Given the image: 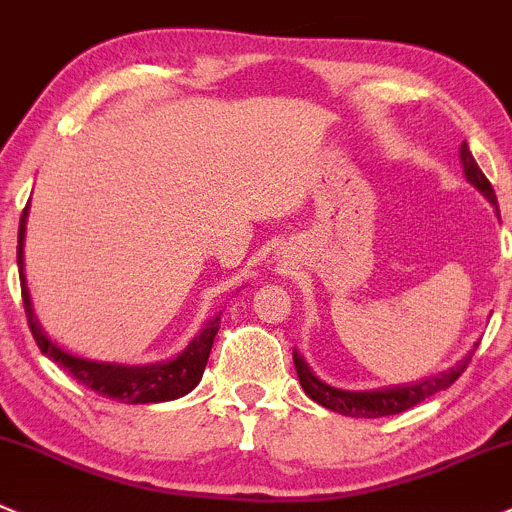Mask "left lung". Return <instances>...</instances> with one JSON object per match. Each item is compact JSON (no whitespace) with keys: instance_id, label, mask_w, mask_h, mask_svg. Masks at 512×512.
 I'll list each match as a JSON object with an SVG mask.
<instances>
[{"instance_id":"obj_1","label":"left lung","mask_w":512,"mask_h":512,"mask_svg":"<svg viewBox=\"0 0 512 512\" xmlns=\"http://www.w3.org/2000/svg\"><path fill=\"white\" fill-rule=\"evenodd\" d=\"M461 165H463V175H466L468 182L498 209V199H495L493 184L488 182V177L483 175L478 162L473 160L471 150H468L466 140L461 142ZM478 342L473 345V350L458 362L456 367H451L449 372H441L436 377L424 379V382L416 384H407V387H389V389H372V392H347V389H337L325 384L323 379L315 377L313 370L308 367V362L298 355V350H293V362H295V372H298L300 387L303 392L308 394L313 402H318L320 407L333 409L337 414L345 416H360V419H377V416H392L399 412H407V409L416 407L419 402L429 399L431 394L441 392V389H449L458 377H461L466 365L471 362L473 352H476Z\"/></svg>"}]
</instances>
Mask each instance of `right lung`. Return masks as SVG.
<instances>
[{
	"mask_svg": "<svg viewBox=\"0 0 512 512\" xmlns=\"http://www.w3.org/2000/svg\"><path fill=\"white\" fill-rule=\"evenodd\" d=\"M26 217H29V204L21 212L19 221V246H17V263H19V281H21V298H24L26 320H29L31 335H34L36 345L46 357L63 367L78 384L93 389V392L103 394V397L115 399V402L125 404H157V402H172V399L184 397L192 392L202 379L204 367H207L209 352H212L214 337L219 333V320H209L199 335L179 352L177 357L167 362H155V365H115V362H96L78 357L73 352L63 350L56 345L44 328L39 325L34 315V305H31L29 288H26L24 278V234H26Z\"/></svg>",
	"mask_w": 512,
	"mask_h": 512,
	"instance_id": "1",
	"label": "right lung"
}]
</instances>
